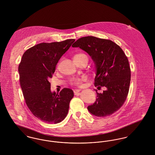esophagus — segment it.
<instances>
[{
    "instance_id": "34e87169",
    "label": "esophagus",
    "mask_w": 155,
    "mask_h": 155,
    "mask_svg": "<svg viewBox=\"0 0 155 155\" xmlns=\"http://www.w3.org/2000/svg\"><path fill=\"white\" fill-rule=\"evenodd\" d=\"M81 89H74V95H77V94H79V92L81 91Z\"/></svg>"
}]
</instances>
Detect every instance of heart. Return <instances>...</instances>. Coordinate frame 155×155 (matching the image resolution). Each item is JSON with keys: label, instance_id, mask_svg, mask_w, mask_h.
<instances>
[{"label": "heart", "instance_id": "1", "mask_svg": "<svg viewBox=\"0 0 155 155\" xmlns=\"http://www.w3.org/2000/svg\"><path fill=\"white\" fill-rule=\"evenodd\" d=\"M82 55H85L84 54L81 53V54H78L75 55L74 57H79L82 56ZM87 79V77L86 76H82L81 77H77V78H74L71 80V84L77 86H81L82 85L83 82H84L85 81H86Z\"/></svg>", "mask_w": 155, "mask_h": 155}]
</instances>
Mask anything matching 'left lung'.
I'll return each instance as SVG.
<instances>
[{"mask_svg":"<svg viewBox=\"0 0 155 155\" xmlns=\"http://www.w3.org/2000/svg\"><path fill=\"white\" fill-rule=\"evenodd\" d=\"M79 47L91 57L97 74L94 84L107 87L98 93L96 101L87 107L92 114L104 117L117 111L127 99L131 79L128 60L121 48L110 40L87 36L78 39L72 45Z\"/></svg>","mask_w":155,"mask_h":155,"instance_id":"left-lung-1","label":"left lung"}]
</instances>
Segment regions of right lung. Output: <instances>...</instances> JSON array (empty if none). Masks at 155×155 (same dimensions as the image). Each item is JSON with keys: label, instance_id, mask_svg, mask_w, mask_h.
<instances>
[{"label": "right lung", "instance_id": "obj_1", "mask_svg": "<svg viewBox=\"0 0 155 155\" xmlns=\"http://www.w3.org/2000/svg\"><path fill=\"white\" fill-rule=\"evenodd\" d=\"M75 41L42 42L28 49L19 64V81L23 95L32 114L45 123L57 124L66 117L73 91L63 88L51 92L49 79L57 64Z\"/></svg>", "mask_w": 155, "mask_h": 155}]
</instances>
